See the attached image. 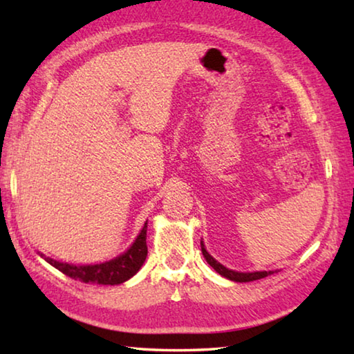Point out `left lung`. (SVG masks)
<instances>
[{"label": "left lung", "instance_id": "8db88e82", "mask_svg": "<svg viewBox=\"0 0 354 354\" xmlns=\"http://www.w3.org/2000/svg\"><path fill=\"white\" fill-rule=\"evenodd\" d=\"M201 251H203V256H205V259L207 261L209 266H211L215 272L220 273L221 277H225L226 279L230 281H236V283H250V281H256V279H262L268 277V274H273L277 270H262V272H237V270H231V268L225 267L223 263H220L217 259H214V257L209 254V251L206 250L205 243L201 241Z\"/></svg>", "mask_w": 354, "mask_h": 354}]
</instances>
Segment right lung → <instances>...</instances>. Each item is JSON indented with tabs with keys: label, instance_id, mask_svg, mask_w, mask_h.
I'll list each match as a JSON object with an SVG mask.
<instances>
[{
	"label": "right lung",
	"instance_id": "obj_1",
	"mask_svg": "<svg viewBox=\"0 0 354 354\" xmlns=\"http://www.w3.org/2000/svg\"><path fill=\"white\" fill-rule=\"evenodd\" d=\"M147 227L148 220L137 234L136 241L129 245L127 251H123L122 254L112 257L109 261L100 262V263H68L53 259V257H46L44 253L39 254L44 259L57 268L59 272H62L67 277L81 281V283L87 284H103V286H117L123 284L124 281H128L134 277V274L140 270L143 262L147 259L148 248H147Z\"/></svg>",
	"mask_w": 354,
	"mask_h": 354
}]
</instances>
